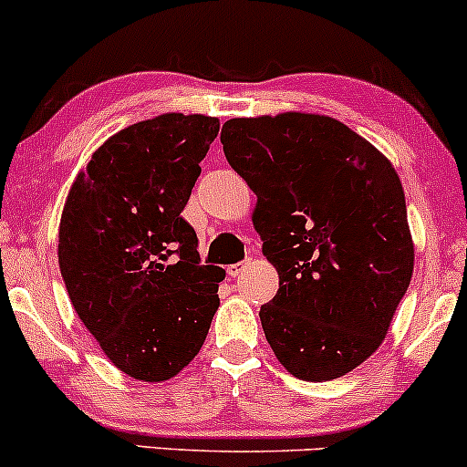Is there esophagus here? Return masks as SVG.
I'll return each mask as SVG.
<instances>
[{
    "instance_id": "obj_1",
    "label": "esophagus",
    "mask_w": 467,
    "mask_h": 467,
    "mask_svg": "<svg viewBox=\"0 0 467 467\" xmlns=\"http://www.w3.org/2000/svg\"><path fill=\"white\" fill-rule=\"evenodd\" d=\"M249 265H251L249 260H244V262H235V265H229V266H227V274L232 275V277H238L240 274H243L244 269H247Z\"/></svg>"
}]
</instances>
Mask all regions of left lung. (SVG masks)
Here are the masks:
<instances>
[{
    "label": "left lung",
    "instance_id": "obj_1",
    "mask_svg": "<svg viewBox=\"0 0 467 467\" xmlns=\"http://www.w3.org/2000/svg\"><path fill=\"white\" fill-rule=\"evenodd\" d=\"M220 143L258 196L254 227L280 275L260 308L266 342L297 379L350 373L384 342L415 266L395 167L322 114L232 119Z\"/></svg>",
    "mask_w": 467,
    "mask_h": 467
}]
</instances>
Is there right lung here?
I'll use <instances>...</instances> for the list:
<instances>
[{
	"label": "right lung",
	"instance_id": "obj_1",
	"mask_svg": "<svg viewBox=\"0 0 467 467\" xmlns=\"http://www.w3.org/2000/svg\"><path fill=\"white\" fill-rule=\"evenodd\" d=\"M220 120L161 114L109 136L78 171L59 224V266L78 319L140 381L181 373L218 311L220 266L198 265L181 216Z\"/></svg>",
	"mask_w": 467,
	"mask_h": 467
}]
</instances>
